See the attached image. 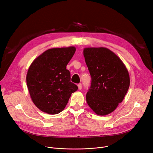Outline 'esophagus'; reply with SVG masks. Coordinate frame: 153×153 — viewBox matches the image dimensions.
<instances>
[{
    "mask_svg": "<svg viewBox=\"0 0 153 153\" xmlns=\"http://www.w3.org/2000/svg\"><path fill=\"white\" fill-rule=\"evenodd\" d=\"M77 86H78V88H79V90H81L82 89V84H79L77 85Z\"/></svg>",
    "mask_w": 153,
    "mask_h": 153,
    "instance_id": "esophagus-1",
    "label": "esophagus"
}]
</instances>
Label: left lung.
<instances>
[{
  "instance_id": "obj_1",
  "label": "left lung",
  "mask_w": 153,
  "mask_h": 153,
  "mask_svg": "<svg viewBox=\"0 0 153 153\" xmlns=\"http://www.w3.org/2000/svg\"><path fill=\"white\" fill-rule=\"evenodd\" d=\"M83 53L92 79L87 103L97 115H107L123 101L130 84L129 73L123 61L108 48H85Z\"/></svg>"
}]
</instances>
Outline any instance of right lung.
Instances as JSON below:
<instances>
[{"label": "right lung", "mask_w": 153, "mask_h": 153, "mask_svg": "<svg viewBox=\"0 0 153 153\" xmlns=\"http://www.w3.org/2000/svg\"><path fill=\"white\" fill-rule=\"evenodd\" d=\"M74 46L51 48L32 62L27 74L31 99L37 108L48 114L60 113L77 86L71 82L66 66L76 51Z\"/></svg>", "instance_id": "obj_1"}]
</instances>
